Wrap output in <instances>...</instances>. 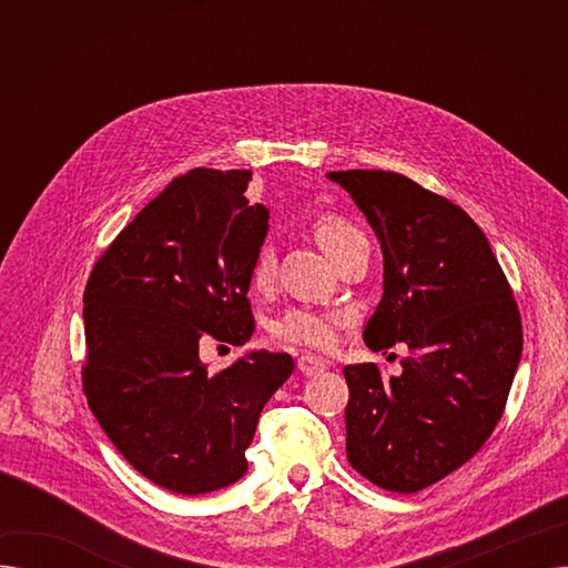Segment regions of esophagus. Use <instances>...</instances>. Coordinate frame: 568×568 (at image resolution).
<instances>
[{
	"instance_id": "1",
	"label": "esophagus",
	"mask_w": 568,
	"mask_h": 568,
	"mask_svg": "<svg viewBox=\"0 0 568 568\" xmlns=\"http://www.w3.org/2000/svg\"><path fill=\"white\" fill-rule=\"evenodd\" d=\"M296 368H300L304 375H317L326 368V362L320 359V356H313V354H302L300 359H296Z\"/></svg>"
}]
</instances>
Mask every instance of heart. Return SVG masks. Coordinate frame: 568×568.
I'll list each match as a JSON object with an SVG mask.
<instances>
[{"label":"heart","instance_id":"1","mask_svg":"<svg viewBox=\"0 0 568 568\" xmlns=\"http://www.w3.org/2000/svg\"><path fill=\"white\" fill-rule=\"evenodd\" d=\"M315 242L320 248L329 255L334 262L343 255L347 246L364 239V234L356 230L345 216L324 212L317 214L311 223ZM255 287H266L274 278V253L268 246H262L255 255L253 272H251ZM347 313L343 311H320L308 306H294L287 308L272 326V334L278 343L290 347H308V349H329L334 347L338 332L347 324Z\"/></svg>","mask_w":568,"mask_h":568}]
</instances>
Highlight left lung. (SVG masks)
<instances>
[{"mask_svg": "<svg viewBox=\"0 0 568 568\" xmlns=\"http://www.w3.org/2000/svg\"><path fill=\"white\" fill-rule=\"evenodd\" d=\"M326 176L362 209L384 255L364 341L373 352L409 347L398 377L345 366L347 460L384 490H424L501 419L523 352L520 313L486 234L458 204L398 172Z\"/></svg>", "mask_w": 568, "mask_h": 568, "instance_id": "obj_1", "label": "left lung"}]
</instances>
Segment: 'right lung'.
Masks as SVG:
<instances>
[{
	"instance_id": "add662e5",
	"label": "right lung",
	"mask_w": 568,
	"mask_h": 568,
	"mask_svg": "<svg viewBox=\"0 0 568 568\" xmlns=\"http://www.w3.org/2000/svg\"><path fill=\"white\" fill-rule=\"evenodd\" d=\"M251 170L195 168L116 234L84 287L82 389L142 476L179 495L239 481L260 412L292 375L285 352H248L212 373L209 338L244 345L248 287L268 212L248 204Z\"/></svg>"
}]
</instances>
